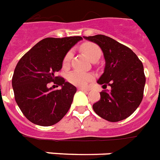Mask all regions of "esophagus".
Here are the masks:
<instances>
[{
	"label": "esophagus",
	"mask_w": 160,
	"mask_h": 160,
	"mask_svg": "<svg viewBox=\"0 0 160 160\" xmlns=\"http://www.w3.org/2000/svg\"><path fill=\"white\" fill-rule=\"evenodd\" d=\"M78 90H79V91H85V92H86V91H89V89H87V88H83V87H79V88H78Z\"/></svg>",
	"instance_id": "obj_1"
}]
</instances>
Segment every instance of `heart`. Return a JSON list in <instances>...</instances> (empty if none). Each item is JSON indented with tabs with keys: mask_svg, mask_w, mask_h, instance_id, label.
Listing matches in <instances>:
<instances>
[{
	"mask_svg": "<svg viewBox=\"0 0 160 160\" xmlns=\"http://www.w3.org/2000/svg\"><path fill=\"white\" fill-rule=\"evenodd\" d=\"M80 49L85 55L87 56L91 61L96 62L100 58L102 55V50L97 44L91 42H85L81 44ZM72 57L71 52H67L65 55L64 56L62 65L64 69H67L69 67L70 58ZM94 79V75L91 73H85V72L75 70L69 73L68 75V80L69 82L75 85L78 86H85L87 85L91 80Z\"/></svg>",
	"mask_w": 160,
	"mask_h": 160,
	"instance_id": "b5f03b06",
	"label": "heart"
}]
</instances>
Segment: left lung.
<instances>
[{"mask_svg": "<svg viewBox=\"0 0 160 160\" xmlns=\"http://www.w3.org/2000/svg\"><path fill=\"white\" fill-rule=\"evenodd\" d=\"M84 38L99 45L104 54V73L97 80L104 89L101 99L93 104L95 112L109 122L126 119L136 111L143 97L146 78L138 56L125 45L112 38L98 34Z\"/></svg>", "mask_w": 160, "mask_h": 160, "instance_id": "left-lung-1", "label": "left lung"}]
</instances>
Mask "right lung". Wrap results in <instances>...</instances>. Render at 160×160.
I'll return each mask as SVG.
<instances>
[{
    "label": "right lung",
    "instance_id": "obj_1",
    "mask_svg": "<svg viewBox=\"0 0 160 160\" xmlns=\"http://www.w3.org/2000/svg\"><path fill=\"white\" fill-rule=\"evenodd\" d=\"M82 38H46L18 61L12 76V88L17 104L32 123L52 126L68 112L76 87L57 76L65 53ZM60 85V90L48 88V82Z\"/></svg>",
    "mask_w": 160,
    "mask_h": 160
}]
</instances>
